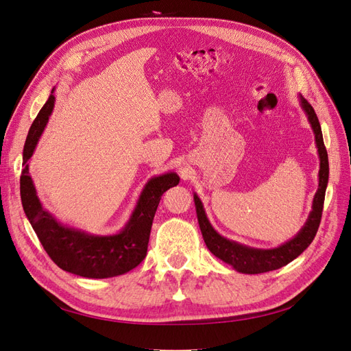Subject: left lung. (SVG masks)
Here are the masks:
<instances>
[{
    "label": "left lung",
    "mask_w": 351,
    "mask_h": 351,
    "mask_svg": "<svg viewBox=\"0 0 351 351\" xmlns=\"http://www.w3.org/2000/svg\"><path fill=\"white\" fill-rule=\"evenodd\" d=\"M300 102L308 117V121L311 123V128L315 135V144H317L318 156H319V173H318L319 183H318V190L314 195L311 213L308 216L305 224L297 236H293L291 241L285 242L284 245L278 246L275 249H255V247H249L237 242L229 241L213 229V226L210 224L206 216L202 200L197 197V194L194 193L195 212H197V220L200 224V230H202L206 246L216 258L232 265L237 272L263 274V272H269V271L282 268V266L288 265L289 262L298 258L302 252L311 245V242L314 241V237L317 234L319 221H321L322 207H324L326 189L328 183V156H327L324 139H322L321 127H319V122L315 115L314 108L308 104V101L301 95H300Z\"/></svg>",
    "instance_id": "obj_1"
}]
</instances>
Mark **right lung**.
I'll return each instance as SVG.
<instances>
[{
  "label": "right lung",
  "mask_w": 351,
  "mask_h": 351,
  "mask_svg": "<svg viewBox=\"0 0 351 351\" xmlns=\"http://www.w3.org/2000/svg\"><path fill=\"white\" fill-rule=\"evenodd\" d=\"M54 106L53 90L45 106L32 123L23 151L20 193L24 213L33 226L40 243L51 261L66 272L83 278H112L127 274L147 256L154 216L161 195L178 184L176 173L151 178L139 195L136 207L125 228L110 236H95L63 226L41 206L29 176V161L43 134Z\"/></svg>",
  "instance_id": "1"
}]
</instances>
